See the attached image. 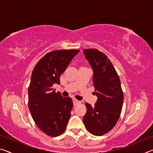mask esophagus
I'll return each mask as SVG.
<instances>
[{"mask_svg":"<svg viewBox=\"0 0 153 153\" xmlns=\"http://www.w3.org/2000/svg\"><path fill=\"white\" fill-rule=\"evenodd\" d=\"M80 102H81L79 101V100H77L76 99H73V103H74V106H76L77 105L79 104Z\"/></svg>","mask_w":153,"mask_h":153,"instance_id":"esophagus-1","label":"esophagus"}]
</instances>
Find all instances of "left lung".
Returning a JSON list of instances; mask_svg holds the SVG:
<instances>
[{
	"instance_id": "obj_1",
	"label": "left lung",
	"mask_w": 153,
	"mask_h": 153,
	"mask_svg": "<svg viewBox=\"0 0 153 153\" xmlns=\"http://www.w3.org/2000/svg\"><path fill=\"white\" fill-rule=\"evenodd\" d=\"M84 55L93 70V84L98 99L94 107L86 103L83 121L95 136L107 133L117 123L122 109L123 93L121 82L107 56L97 49H84Z\"/></svg>"
}]
</instances>
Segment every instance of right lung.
Wrapping results in <instances>:
<instances>
[{"mask_svg": "<svg viewBox=\"0 0 153 153\" xmlns=\"http://www.w3.org/2000/svg\"><path fill=\"white\" fill-rule=\"evenodd\" d=\"M79 50H57L46 54L33 69L28 88V106L32 118L41 131L53 137L65 130L73 102L55 92L53 86Z\"/></svg>", "mask_w": 153, "mask_h": 153, "instance_id": "add662e5", "label": "right lung"}]
</instances>
